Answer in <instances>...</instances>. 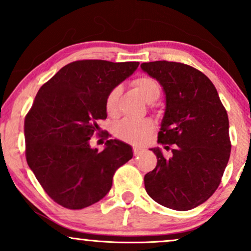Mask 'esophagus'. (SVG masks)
I'll return each instance as SVG.
<instances>
[{"mask_svg":"<svg viewBox=\"0 0 251 251\" xmlns=\"http://www.w3.org/2000/svg\"><path fill=\"white\" fill-rule=\"evenodd\" d=\"M144 152V149L142 148H138V146H134L133 148V154L134 155H139L140 153H143Z\"/></svg>","mask_w":251,"mask_h":251,"instance_id":"34e87169","label":"esophagus"}]
</instances>
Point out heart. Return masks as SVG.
<instances>
[{
  "label": "heart",
  "instance_id": "1",
  "mask_svg": "<svg viewBox=\"0 0 251 251\" xmlns=\"http://www.w3.org/2000/svg\"><path fill=\"white\" fill-rule=\"evenodd\" d=\"M132 85L137 88V91L144 97V99L149 102L154 101L160 96L162 86L154 77L142 75L135 77ZM122 87L116 86L108 92L105 99V109L108 116H116L118 112V101H119ZM154 128V124L149 118L144 119H125L120 120L114 126V134L123 142L139 145L143 144L150 137Z\"/></svg>",
  "mask_w": 251,
  "mask_h": 251
}]
</instances>
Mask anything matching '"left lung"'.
Returning <instances> with one entry per match:
<instances>
[{
    "mask_svg": "<svg viewBox=\"0 0 251 251\" xmlns=\"http://www.w3.org/2000/svg\"><path fill=\"white\" fill-rule=\"evenodd\" d=\"M140 67L165 91L158 143L172 152L165 157L159 149H152L157 165L144 177L146 192L166 208L191 210L217 190L229 162L226 109L214 83L191 66L162 60Z\"/></svg>",
    "mask_w": 251,
    "mask_h": 251,
    "instance_id": "left-lung-1",
    "label": "left lung"
}]
</instances>
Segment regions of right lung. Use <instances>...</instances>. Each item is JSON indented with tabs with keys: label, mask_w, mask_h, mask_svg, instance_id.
I'll return each instance as SVG.
<instances>
[{
	"label": "right lung",
	"mask_w": 251,
	"mask_h": 251,
	"mask_svg": "<svg viewBox=\"0 0 251 251\" xmlns=\"http://www.w3.org/2000/svg\"><path fill=\"white\" fill-rule=\"evenodd\" d=\"M138 66L77 60L37 92L25 118V159L46 194L63 208L80 210L99 201L117 170L133 155L131 146L119 140L109 139L98 151L89 139L96 133L100 137L98 123L107 118V93Z\"/></svg>",
	"instance_id": "1"
}]
</instances>
